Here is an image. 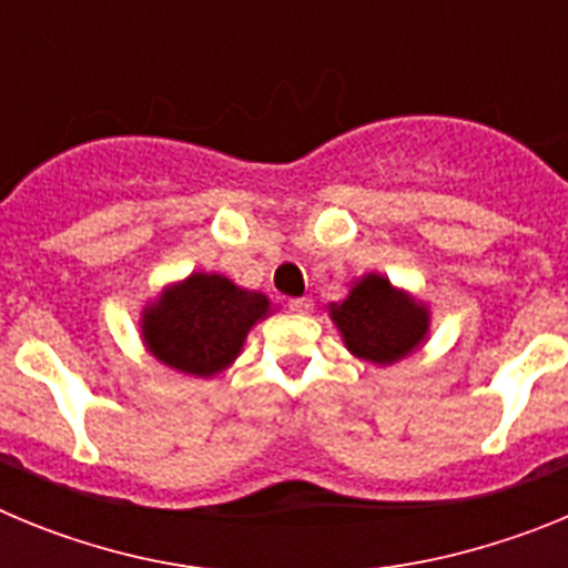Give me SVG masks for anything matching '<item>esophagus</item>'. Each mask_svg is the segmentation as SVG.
Instances as JSON below:
<instances>
[{
  "label": "esophagus",
  "instance_id": "34e87169",
  "mask_svg": "<svg viewBox=\"0 0 568 568\" xmlns=\"http://www.w3.org/2000/svg\"><path fill=\"white\" fill-rule=\"evenodd\" d=\"M287 307H290V313H295V315H307L310 310H313V301H310V298H290Z\"/></svg>",
  "mask_w": 568,
  "mask_h": 568
}]
</instances>
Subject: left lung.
<instances>
[{"instance_id": "obj_1", "label": "left lung", "mask_w": 568, "mask_h": 568, "mask_svg": "<svg viewBox=\"0 0 568 568\" xmlns=\"http://www.w3.org/2000/svg\"><path fill=\"white\" fill-rule=\"evenodd\" d=\"M327 313L349 355L373 366H393L409 358L433 329L429 304L381 273L355 278L349 293L333 301Z\"/></svg>"}]
</instances>
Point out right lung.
<instances>
[{
	"label": "right lung",
	"instance_id": "obj_1",
	"mask_svg": "<svg viewBox=\"0 0 568 568\" xmlns=\"http://www.w3.org/2000/svg\"><path fill=\"white\" fill-rule=\"evenodd\" d=\"M273 315V301L222 273H190L164 284L139 313L150 355L173 373L215 378L235 364L250 329Z\"/></svg>",
	"mask_w": 568,
	"mask_h": 568
}]
</instances>
